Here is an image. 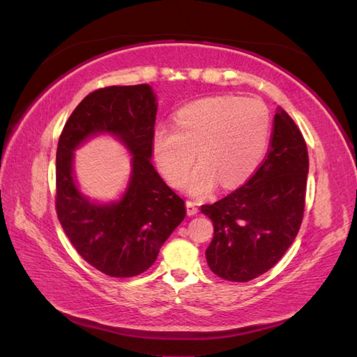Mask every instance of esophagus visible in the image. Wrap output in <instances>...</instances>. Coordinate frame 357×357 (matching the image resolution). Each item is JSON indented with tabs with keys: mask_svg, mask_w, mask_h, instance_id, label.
Wrapping results in <instances>:
<instances>
[{
	"mask_svg": "<svg viewBox=\"0 0 357 357\" xmlns=\"http://www.w3.org/2000/svg\"><path fill=\"white\" fill-rule=\"evenodd\" d=\"M185 207H187V215H188V216H193V215H196V213H198V211H199L198 204L192 202V201H187V202H185Z\"/></svg>",
	"mask_w": 357,
	"mask_h": 357,
	"instance_id": "1",
	"label": "esophagus"
}]
</instances>
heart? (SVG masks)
Returning <instances> with one entry per match:
<instances>
[{"instance_id":"heart-1","label":"heart","mask_w":357,"mask_h":357,"mask_svg":"<svg viewBox=\"0 0 357 357\" xmlns=\"http://www.w3.org/2000/svg\"><path fill=\"white\" fill-rule=\"evenodd\" d=\"M271 130L270 112L262 101L241 96H213L185 105L174 115V128L159 127L151 149L159 170L172 185L188 179L192 195H204L221 184L244 183L261 164Z\"/></svg>"}]
</instances>
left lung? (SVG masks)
Here are the masks:
<instances>
[{
  "instance_id": "left-lung-1",
  "label": "left lung",
  "mask_w": 357,
  "mask_h": 357,
  "mask_svg": "<svg viewBox=\"0 0 357 357\" xmlns=\"http://www.w3.org/2000/svg\"><path fill=\"white\" fill-rule=\"evenodd\" d=\"M268 155L247 184L201 211L215 233L210 270L233 282L268 271L293 244L304 216L308 151L298 126L278 107Z\"/></svg>"
}]
</instances>
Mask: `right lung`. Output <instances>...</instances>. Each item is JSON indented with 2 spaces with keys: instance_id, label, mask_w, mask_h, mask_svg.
I'll return each instance as SVG.
<instances>
[{
  "instance_id": "add662e5",
  "label": "right lung",
  "mask_w": 357,
  "mask_h": 357,
  "mask_svg": "<svg viewBox=\"0 0 357 357\" xmlns=\"http://www.w3.org/2000/svg\"><path fill=\"white\" fill-rule=\"evenodd\" d=\"M156 93L149 84L95 90L73 110L56 150V213L72 245L92 267L112 278L150 268L159 248L185 218V204L151 164ZM110 134L132 156L126 190L110 203L90 200L74 176V151Z\"/></svg>"
}]
</instances>
